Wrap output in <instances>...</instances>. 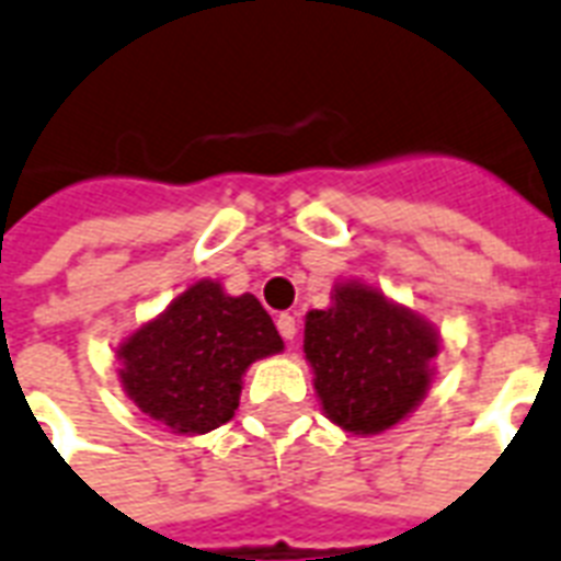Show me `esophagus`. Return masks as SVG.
Listing matches in <instances>:
<instances>
[{
  "mask_svg": "<svg viewBox=\"0 0 561 561\" xmlns=\"http://www.w3.org/2000/svg\"><path fill=\"white\" fill-rule=\"evenodd\" d=\"M276 327H279V335L285 337V341H294V337H297V320L290 318V314H279Z\"/></svg>",
  "mask_w": 561,
  "mask_h": 561,
  "instance_id": "esophagus-1",
  "label": "esophagus"
}]
</instances>
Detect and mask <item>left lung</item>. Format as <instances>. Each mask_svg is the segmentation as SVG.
<instances>
[{
  "instance_id": "obj_1",
  "label": "left lung",
  "mask_w": 561,
  "mask_h": 561,
  "mask_svg": "<svg viewBox=\"0 0 561 561\" xmlns=\"http://www.w3.org/2000/svg\"><path fill=\"white\" fill-rule=\"evenodd\" d=\"M438 332L382 290L341 282L332 306L306 314V358L332 423L353 435H379L421 405L433 382Z\"/></svg>"
}]
</instances>
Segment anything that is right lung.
<instances>
[{"mask_svg": "<svg viewBox=\"0 0 561 561\" xmlns=\"http://www.w3.org/2000/svg\"><path fill=\"white\" fill-rule=\"evenodd\" d=\"M282 347L252 294L229 297L220 282L199 279L119 344V382L170 433L205 435L232 421L247 367Z\"/></svg>", "mask_w": 561, "mask_h": 561, "instance_id": "obj_1", "label": "right lung"}]
</instances>
